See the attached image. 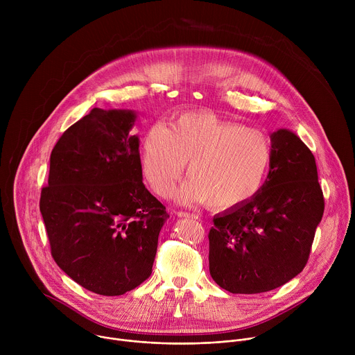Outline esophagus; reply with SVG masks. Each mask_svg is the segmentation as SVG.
Instances as JSON below:
<instances>
[{"instance_id":"1","label":"esophagus","mask_w":355,"mask_h":355,"mask_svg":"<svg viewBox=\"0 0 355 355\" xmlns=\"http://www.w3.org/2000/svg\"><path fill=\"white\" fill-rule=\"evenodd\" d=\"M175 215H177V216H180V218H196L195 215H191V214H188V212H182V211L175 212Z\"/></svg>"}]
</instances>
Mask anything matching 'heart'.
Returning <instances> with one entry per match:
<instances>
[{
	"mask_svg": "<svg viewBox=\"0 0 355 355\" xmlns=\"http://www.w3.org/2000/svg\"><path fill=\"white\" fill-rule=\"evenodd\" d=\"M271 153L264 132L196 112L178 116L168 128L150 126L140 141V167L151 191L164 196L188 163L189 178L175 199L185 205L207 202L212 209L227 211L261 189Z\"/></svg>",
	"mask_w": 355,
	"mask_h": 355,
	"instance_id": "b5f03b06",
	"label": "heart"
}]
</instances>
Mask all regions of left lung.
<instances>
[{
    "instance_id": "obj_1",
    "label": "left lung",
    "mask_w": 355,
    "mask_h": 355,
    "mask_svg": "<svg viewBox=\"0 0 355 355\" xmlns=\"http://www.w3.org/2000/svg\"><path fill=\"white\" fill-rule=\"evenodd\" d=\"M270 171L261 189L214 218L209 272L232 293L272 291L305 268L324 212L315 156L293 132L271 133Z\"/></svg>"
}]
</instances>
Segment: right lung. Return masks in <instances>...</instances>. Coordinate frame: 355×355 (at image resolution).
I'll return each mask as SVG.
<instances>
[{"instance_id":"1","label":"right lung","mask_w":355,"mask_h":355,"mask_svg":"<svg viewBox=\"0 0 355 355\" xmlns=\"http://www.w3.org/2000/svg\"><path fill=\"white\" fill-rule=\"evenodd\" d=\"M136 114L94 108L50 155L40 214L52 257L83 288L118 296L146 281L170 218L143 184Z\"/></svg>"}]
</instances>
